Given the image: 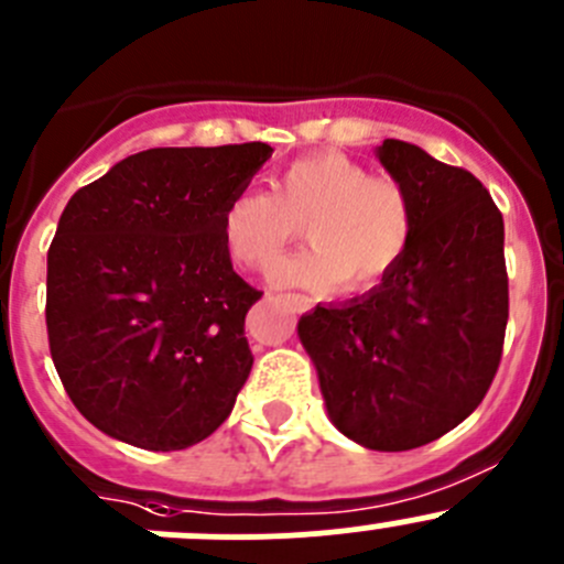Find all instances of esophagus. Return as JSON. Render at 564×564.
Masks as SVG:
<instances>
[{"instance_id": "1", "label": "esophagus", "mask_w": 564, "mask_h": 564, "mask_svg": "<svg viewBox=\"0 0 564 564\" xmlns=\"http://www.w3.org/2000/svg\"><path fill=\"white\" fill-rule=\"evenodd\" d=\"M286 300H289V305L297 311V314H303V311L311 308V300L305 297V294H286Z\"/></svg>"}]
</instances>
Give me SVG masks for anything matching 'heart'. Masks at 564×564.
<instances>
[{
  "label": "heart",
  "instance_id": "heart-1",
  "mask_svg": "<svg viewBox=\"0 0 564 564\" xmlns=\"http://www.w3.org/2000/svg\"><path fill=\"white\" fill-rule=\"evenodd\" d=\"M303 226L311 248L278 270V283L333 292L371 289L404 259L415 215L408 187L371 176L341 151H316L283 167L275 195L239 189L223 209V245L234 261L270 272Z\"/></svg>",
  "mask_w": 564,
  "mask_h": 564
}]
</instances>
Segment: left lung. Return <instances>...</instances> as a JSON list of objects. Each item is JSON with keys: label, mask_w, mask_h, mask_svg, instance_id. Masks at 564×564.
Here are the masks:
<instances>
[{"label": "left lung", "mask_w": 564, "mask_h": 564, "mask_svg": "<svg viewBox=\"0 0 564 564\" xmlns=\"http://www.w3.org/2000/svg\"><path fill=\"white\" fill-rule=\"evenodd\" d=\"M377 160L413 200L397 270L360 297L316 305L297 336L330 421L375 452L441 438L477 410L505 344V220L479 178L419 145L382 140Z\"/></svg>", "instance_id": "left-lung-1"}]
</instances>
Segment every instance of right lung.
I'll use <instances>...</instances> for the list:
<instances>
[{
	"label": "right lung",
	"instance_id": "add662e5",
	"mask_svg": "<svg viewBox=\"0 0 564 564\" xmlns=\"http://www.w3.org/2000/svg\"><path fill=\"white\" fill-rule=\"evenodd\" d=\"M272 156L267 143L151 149L76 189L48 248L54 369L93 427L137 449L209 438L253 366L223 209Z\"/></svg>",
	"mask_w": 564,
	"mask_h": 564
}]
</instances>
